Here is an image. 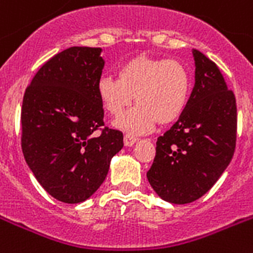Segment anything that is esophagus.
<instances>
[{"instance_id": "1", "label": "esophagus", "mask_w": 253, "mask_h": 253, "mask_svg": "<svg viewBox=\"0 0 253 253\" xmlns=\"http://www.w3.org/2000/svg\"><path fill=\"white\" fill-rule=\"evenodd\" d=\"M136 141H137V137L133 136V135H131V133H126V135H125V137H123V143H125V145H126V147H131V145L135 144Z\"/></svg>"}]
</instances>
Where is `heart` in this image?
<instances>
[{
	"label": "heart",
	"instance_id": "1",
	"mask_svg": "<svg viewBox=\"0 0 253 253\" xmlns=\"http://www.w3.org/2000/svg\"><path fill=\"white\" fill-rule=\"evenodd\" d=\"M117 77H102L97 94L109 114L121 116L132 104L137 105L116 121L118 128L133 133L152 130L156 122H175L187 106L191 78L186 67L175 59L136 55L118 69Z\"/></svg>",
	"mask_w": 253,
	"mask_h": 253
}]
</instances>
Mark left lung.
<instances>
[{"label": "left lung", "mask_w": 253, "mask_h": 253, "mask_svg": "<svg viewBox=\"0 0 253 253\" xmlns=\"http://www.w3.org/2000/svg\"><path fill=\"white\" fill-rule=\"evenodd\" d=\"M195 85L183 114L157 139L147 178L171 204L207 194L229 166L237 140V102L217 65L196 49Z\"/></svg>", "instance_id": "obj_1"}]
</instances>
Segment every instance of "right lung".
Segmentation results:
<instances>
[{
    "instance_id": "right-lung-1",
    "label": "right lung",
    "mask_w": 253,
    "mask_h": 253,
    "mask_svg": "<svg viewBox=\"0 0 253 253\" xmlns=\"http://www.w3.org/2000/svg\"><path fill=\"white\" fill-rule=\"evenodd\" d=\"M101 48L71 46L35 75L22 105V151L50 196L67 204L87 200L108 175L123 148L118 130L104 128L97 83Z\"/></svg>"
}]
</instances>
